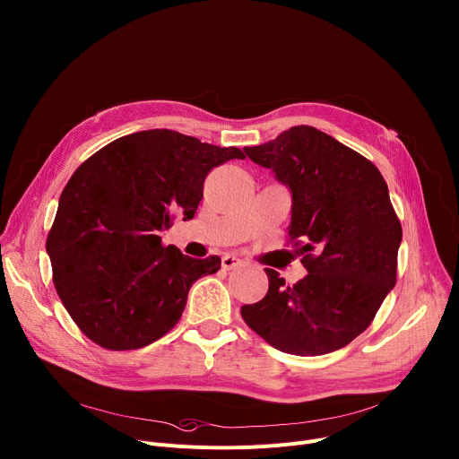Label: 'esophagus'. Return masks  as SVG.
Here are the masks:
<instances>
[{
	"label": "esophagus",
	"instance_id": "1",
	"mask_svg": "<svg viewBox=\"0 0 459 459\" xmlns=\"http://www.w3.org/2000/svg\"><path fill=\"white\" fill-rule=\"evenodd\" d=\"M239 265H243V260H239L238 256H234V255H225V256H221V267H223L225 271L236 269V267H239Z\"/></svg>",
	"mask_w": 459,
	"mask_h": 459
}]
</instances>
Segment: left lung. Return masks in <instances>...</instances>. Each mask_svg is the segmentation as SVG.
I'll use <instances>...</instances> for the list:
<instances>
[{"instance_id": "left-lung-1", "label": "left lung", "mask_w": 459, "mask_h": 459, "mask_svg": "<svg viewBox=\"0 0 459 459\" xmlns=\"http://www.w3.org/2000/svg\"><path fill=\"white\" fill-rule=\"evenodd\" d=\"M243 152L289 188V238L309 273L285 285L265 269L267 295L241 307L243 320L290 355L348 346L395 285L403 230L385 178L366 157L313 126H293Z\"/></svg>"}]
</instances>
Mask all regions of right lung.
<instances>
[{"label":"right lung","instance_id":"add662e5","mask_svg":"<svg viewBox=\"0 0 459 459\" xmlns=\"http://www.w3.org/2000/svg\"><path fill=\"white\" fill-rule=\"evenodd\" d=\"M230 159L245 155L148 130L109 143L78 166L46 248L56 293L88 339L113 351L155 342L181 318L192 283L220 271V256H185L159 234L174 218H194L206 174Z\"/></svg>","mask_w":459,"mask_h":459}]
</instances>
